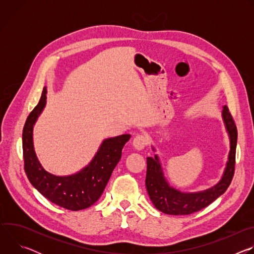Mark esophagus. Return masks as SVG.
<instances>
[{"instance_id":"esophagus-1","label":"esophagus","mask_w":254,"mask_h":254,"mask_svg":"<svg viewBox=\"0 0 254 254\" xmlns=\"http://www.w3.org/2000/svg\"><path fill=\"white\" fill-rule=\"evenodd\" d=\"M149 143V137L144 134H137L134 136L132 144L136 150H142Z\"/></svg>"}]
</instances>
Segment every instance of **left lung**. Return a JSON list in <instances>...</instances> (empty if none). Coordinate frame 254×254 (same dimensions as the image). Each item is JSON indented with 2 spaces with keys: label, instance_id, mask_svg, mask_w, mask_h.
Segmentation results:
<instances>
[{
  "label": "left lung",
  "instance_id": "left-lung-1",
  "mask_svg": "<svg viewBox=\"0 0 254 254\" xmlns=\"http://www.w3.org/2000/svg\"><path fill=\"white\" fill-rule=\"evenodd\" d=\"M223 120L230 136V153L227 166L220 182L211 189L199 193H182L166 182L159 159H147L146 187L151 201L155 207L169 215H189L207 207L229 187L235 172V154L237 143V127L228 110L224 106L222 112Z\"/></svg>",
  "mask_w": 254,
  "mask_h": 254
}]
</instances>
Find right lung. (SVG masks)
Segmentation results:
<instances>
[{"label": "right lung", "instance_id": "right-lung-1", "mask_svg": "<svg viewBox=\"0 0 254 254\" xmlns=\"http://www.w3.org/2000/svg\"><path fill=\"white\" fill-rule=\"evenodd\" d=\"M46 92L44 87L38 104L28 116L23 128L25 173L30 183L52 203L71 211L86 209L101 196L130 134L105 139L91 163L79 173L67 177L52 175L42 168L36 157L32 135L33 126L45 106Z\"/></svg>", "mask_w": 254, "mask_h": 254}]
</instances>
